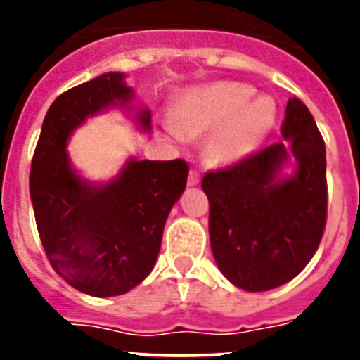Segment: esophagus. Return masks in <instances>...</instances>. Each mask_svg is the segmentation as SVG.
Segmentation results:
<instances>
[{
  "label": "esophagus",
  "instance_id": "obj_1",
  "mask_svg": "<svg viewBox=\"0 0 360 360\" xmlns=\"http://www.w3.org/2000/svg\"><path fill=\"white\" fill-rule=\"evenodd\" d=\"M187 184H189L191 187L198 186V184H200V173H198V171H191L189 178H187Z\"/></svg>",
  "mask_w": 360,
  "mask_h": 360
}]
</instances>
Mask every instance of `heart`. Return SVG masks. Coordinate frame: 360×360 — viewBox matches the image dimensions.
Instances as JSON below:
<instances>
[{
    "label": "heart",
    "instance_id": "obj_1",
    "mask_svg": "<svg viewBox=\"0 0 360 360\" xmlns=\"http://www.w3.org/2000/svg\"><path fill=\"white\" fill-rule=\"evenodd\" d=\"M276 122V104L243 82H214L193 90L174 110L178 135L195 139L212 133L207 153L216 164L245 160L265 141Z\"/></svg>",
    "mask_w": 360,
    "mask_h": 360
}]
</instances>
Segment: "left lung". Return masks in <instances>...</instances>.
<instances>
[{
	"label": "left lung",
	"instance_id": "1",
	"mask_svg": "<svg viewBox=\"0 0 360 360\" xmlns=\"http://www.w3.org/2000/svg\"><path fill=\"white\" fill-rule=\"evenodd\" d=\"M281 135L290 142L288 151L276 142L202 180L216 265L247 292L272 290L294 279L316 254L326 227V148L299 98H288ZM288 152L298 169L285 179L278 171Z\"/></svg>",
	"mask_w": 360,
	"mask_h": 360
}]
</instances>
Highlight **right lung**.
<instances>
[{
	"label": "right lung",
	"instance_id": "add662e5",
	"mask_svg": "<svg viewBox=\"0 0 360 360\" xmlns=\"http://www.w3.org/2000/svg\"><path fill=\"white\" fill-rule=\"evenodd\" d=\"M133 90L110 72L56 98L43 120L30 169V198L50 265L73 288L111 297L135 288L155 266L165 219L186 191L189 165L131 160L117 178L91 186L70 165L66 142L88 117L126 106ZM151 129L149 110L139 111Z\"/></svg>",
	"mask_w": 360,
	"mask_h": 360
}]
</instances>
